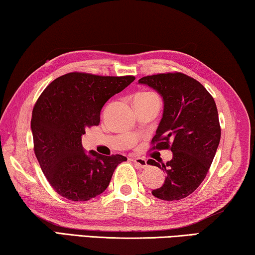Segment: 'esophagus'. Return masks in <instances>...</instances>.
I'll list each match as a JSON object with an SVG mask.
<instances>
[{"instance_id": "esophagus-1", "label": "esophagus", "mask_w": 255, "mask_h": 255, "mask_svg": "<svg viewBox=\"0 0 255 255\" xmlns=\"http://www.w3.org/2000/svg\"><path fill=\"white\" fill-rule=\"evenodd\" d=\"M134 164L138 167V168H145L147 167V162L144 158H134L132 159Z\"/></svg>"}]
</instances>
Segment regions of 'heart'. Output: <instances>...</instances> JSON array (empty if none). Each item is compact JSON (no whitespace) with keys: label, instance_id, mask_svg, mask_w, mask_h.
Listing matches in <instances>:
<instances>
[{"label":"heart","instance_id":"b5f03b06","mask_svg":"<svg viewBox=\"0 0 255 255\" xmlns=\"http://www.w3.org/2000/svg\"><path fill=\"white\" fill-rule=\"evenodd\" d=\"M140 94H147V93H140Z\"/></svg>","mask_w":255,"mask_h":255}]
</instances>
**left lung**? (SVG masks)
Returning <instances> with one entry per match:
<instances>
[{
    "label": "left lung",
    "mask_w": 255,
    "mask_h": 255,
    "mask_svg": "<svg viewBox=\"0 0 255 255\" xmlns=\"http://www.w3.org/2000/svg\"><path fill=\"white\" fill-rule=\"evenodd\" d=\"M138 83L153 88L164 101V113L152 149H170L172 160L149 165L166 172L164 184L152 191L162 200H180L199 187L212 165L221 138L218 109L206 88L180 72L147 75Z\"/></svg>",
    "instance_id": "8db88e82"
}]
</instances>
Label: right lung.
Masks as SVG:
<instances>
[{
    "label": "right lung",
    "instance_id": "obj_1",
    "mask_svg": "<svg viewBox=\"0 0 255 255\" xmlns=\"http://www.w3.org/2000/svg\"><path fill=\"white\" fill-rule=\"evenodd\" d=\"M135 77H102L72 72L54 80L32 112L34 152L43 174L64 198L86 201L109 187L113 172L127 158L86 153L81 136L97 126L104 104Z\"/></svg>",
    "mask_w": 255,
    "mask_h": 255
}]
</instances>
